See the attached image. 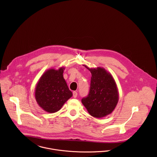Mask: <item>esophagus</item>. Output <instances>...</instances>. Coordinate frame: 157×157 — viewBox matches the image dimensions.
<instances>
[{
    "mask_svg": "<svg viewBox=\"0 0 157 157\" xmlns=\"http://www.w3.org/2000/svg\"><path fill=\"white\" fill-rule=\"evenodd\" d=\"M77 96V92L76 91H74V92H73V97H74V98H76Z\"/></svg>",
    "mask_w": 157,
    "mask_h": 157,
    "instance_id": "obj_1",
    "label": "esophagus"
}]
</instances>
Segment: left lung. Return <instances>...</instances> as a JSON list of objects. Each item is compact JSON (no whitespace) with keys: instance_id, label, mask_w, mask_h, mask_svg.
I'll return each mask as SVG.
<instances>
[{"instance_id":"obj_1","label":"left lung","mask_w":157,"mask_h":157,"mask_svg":"<svg viewBox=\"0 0 157 157\" xmlns=\"http://www.w3.org/2000/svg\"><path fill=\"white\" fill-rule=\"evenodd\" d=\"M86 67L92 75L90 86L88 95L82 99V103L91 116L102 118L115 109L119 100L118 90L112 75L105 68Z\"/></svg>"}]
</instances>
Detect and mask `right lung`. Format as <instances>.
I'll use <instances>...</instances> for the list:
<instances>
[{
	"label": "right lung",
	"instance_id": "add662e5",
	"mask_svg": "<svg viewBox=\"0 0 157 157\" xmlns=\"http://www.w3.org/2000/svg\"><path fill=\"white\" fill-rule=\"evenodd\" d=\"M65 67L50 68L39 78L35 88V98L39 106L49 113L59 111L72 96L63 78Z\"/></svg>",
	"mask_w": 157,
	"mask_h": 157
}]
</instances>
